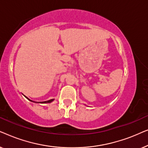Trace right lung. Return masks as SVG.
Here are the masks:
<instances>
[{
    "label": "right lung",
    "instance_id": "add662e5",
    "mask_svg": "<svg viewBox=\"0 0 148 148\" xmlns=\"http://www.w3.org/2000/svg\"><path fill=\"white\" fill-rule=\"evenodd\" d=\"M54 100L53 99H52V100H47V101H44V102H42L41 103H50V102H52V101H53ZM32 101V100H31Z\"/></svg>",
    "mask_w": 148,
    "mask_h": 148
}]
</instances>
